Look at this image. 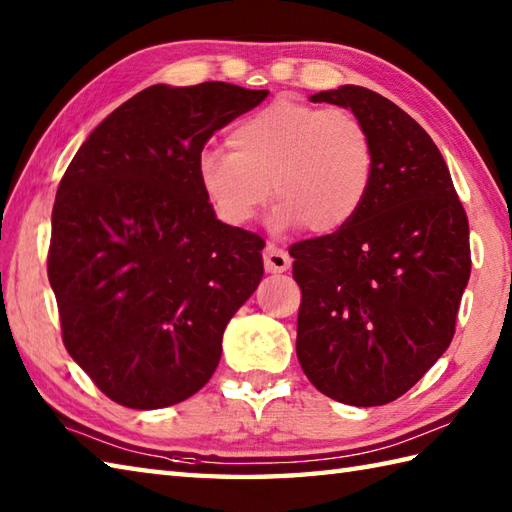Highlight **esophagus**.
I'll return each mask as SVG.
<instances>
[{
    "label": "esophagus",
    "mask_w": 512,
    "mask_h": 512,
    "mask_svg": "<svg viewBox=\"0 0 512 512\" xmlns=\"http://www.w3.org/2000/svg\"><path fill=\"white\" fill-rule=\"evenodd\" d=\"M292 266V259L284 248H277L275 244H268L264 250V268L266 273H286Z\"/></svg>",
    "instance_id": "34e87169"
}]
</instances>
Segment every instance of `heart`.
<instances>
[{
    "label": "heart",
    "mask_w": 512,
    "mask_h": 512,
    "mask_svg": "<svg viewBox=\"0 0 512 512\" xmlns=\"http://www.w3.org/2000/svg\"><path fill=\"white\" fill-rule=\"evenodd\" d=\"M231 151L206 147L195 176L213 213L242 228L270 200L277 233L310 228L334 235L363 211L376 180V147L369 129L347 110H325L277 99L228 134Z\"/></svg>",
    "instance_id": "heart-1"
}]
</instances>
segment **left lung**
<instances>
[{
	"instance_id": "1",
	"label": "left lung",
	"mask_w": 512,
	"mask_h": 512,
	"mask_svg": "<svg viewBox=\"0 0 512 512\" xmlns=\"http://www.w3.org/2000/svg\"><path fill=\"white\" fill-rule=\"evenodd\" d=\"M352 110L374 138L376 180L341 233L290 248L301 288L297 358L332 400L378 407L447 352L471 275L469 222L431 136L361 85L310 96Z\"/></svg>"
}]
</instances>
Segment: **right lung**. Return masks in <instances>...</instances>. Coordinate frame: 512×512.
Masks as SVG:
<instances>
[{
	"instance_id": "add662e5",
	"label": "right lung",
	"mask_w": 512,
	"mask_h": 512,
	"mask_svg": "<svg viewBox=\"0 0 512 512\" xmlns=\"http://www.w3.org/2000/svg\"><path fill=\"white\" fill-rule=\"evenodd\" d=\"M268 90L151 85L76 151L52 209L48 279L65 350L107 398L162 409L213 376L264 277V239L217 220L195 158Z\"/></svg>"
}]
</instances>
